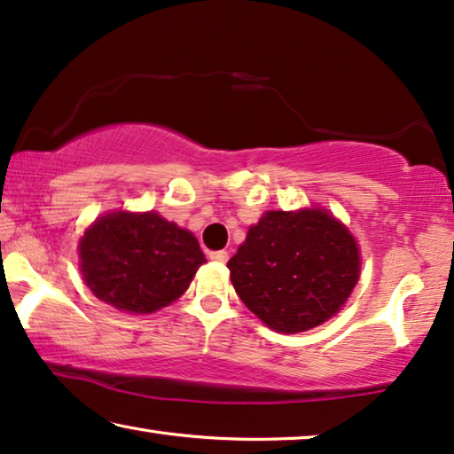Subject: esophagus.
Returning <instances> with one entry per match:
<instances>
[{
    "mask_svg": "<svg viewBox=\"0 0 454 454\" xmlns=\"http://www.w3.org/2000/svg\"><path fill=\"white\" fill-rule=\"evenodd\" d=\"M208 258H211L213 262H219V264H225V262L229 260V254L225 252V249H219V252H208Z\"/></svg>",
    "mask_w": 454,
    "mask_h": 454,
    "instance_id": "obj_1",
    "label": "esophagus"
}]
</instances>
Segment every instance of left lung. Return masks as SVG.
<instances>
[{
  "instance_id": "8db88e82",
  "label": "left lung",
  "mask_w": 454,
  "mask_h": 454,
  "mask_svg": "<svg viewBox=\"0 0 454 454\" xmlns=\"http://www.w3.org/2000/svg\"><path fill=\"white\" fill-rule=\"evenodd\" d=\"M235 293L278 333L333 317L360 274L358 243L325 208L268 211L227 262Z\"/></svg>"
}]
</instances>
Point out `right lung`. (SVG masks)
Listing matches in <instances>:
<instances>
[{
    "mask_svg": "<svg viewBox=\"0 0 454 454\" xmlns=\"http://www.w3.org/2000/svg\"><path fill=\"white\" fill-rule=\"evenodd\" d=\"M80 260L90 291L135 315L174 303L207 262L192 233L153 211L96 219L80 241Z\"/></svg>",
    "mask_w": 454,
    "mask_h": 454,
    "instance_id": "add662e5",
    "label": "right lung"
}]
</instances>
